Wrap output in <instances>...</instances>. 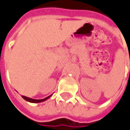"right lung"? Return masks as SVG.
<instances>
[{
    "mask_svg": "<svg viewBox=\"0 0 130 130\" xmlns=\"http://www.w3.org/2000/svg\"><path fill=\"white\" fill-rule=\"evenodd\" d=\"M51 95L48 96V97H47V98H45L41 99V100H35V99H32V98H28V97L23 96V95H22V98L24 99L25 100H26V101H28V102H32V103H38V102H44V101H45L46 100H47L48 98H50V97H51Z\"/></svg>",
    "mask_w": 130,
    "mask_h": 130,
    "instance_id": "add662e5",
    "label": "right lung"
}]
</instances>
